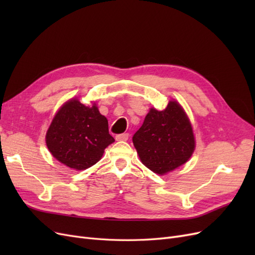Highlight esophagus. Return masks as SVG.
I'll return each instance as SVG.
<instances>
[{"mask_svg": "<svg viewBox=\"0 0 255 255\" xmlns=\"http://www.w3.org/2000/svg\"><path fill=\"white\" fill-rule=\"evenodd\" d=\"M128 139V133H123V134H119L116 136V140L117 141H127Z\"/></svg>", "mask_w": 255, "mask_h": 255, "instance_id": "34e87169", "label": "esophagus"}]
</instances>
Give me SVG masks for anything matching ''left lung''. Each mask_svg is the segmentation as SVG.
Masks as SVG:
<instances>
[{"mask_svg": "<svg viewBox=\"0 0 255 255\" xmlns=\"http://www.w3.org/2000/svg\"><path fill=\"white\" fill-rule=\"evenodd\" d=\"M133 143L142 164L160 175L186 163L196 146L191 123L176 101L164 111L151 109Z\"/></svg>", "mask_w": 255, "mask_h": 255, "instance_id": "left-lung-1", "label": "left lung"}]
</instances>
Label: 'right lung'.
Returning <instances> with one entry per match:
<instances>
[{"label": "right lung", "mask_w": 255, "mask_h": 255, "mask_svg": "<svg viewBox=\"0 0 255 255\" xmlns=\"http://www.w3.org/2000/svg\"><path fill=\"white\" fill-rule=\"evenodd\" d=\"M115 141L109 121L96 103L85 106L71 99L60 107L45 135L52 155L75 170H85L101 159L106 146Z\"/></svg>", "instance_id": "obj_1"}]
</instances>
